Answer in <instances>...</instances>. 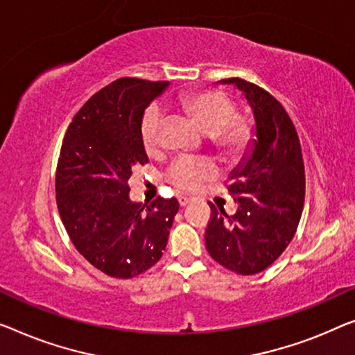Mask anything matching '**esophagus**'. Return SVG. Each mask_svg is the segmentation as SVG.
I'll use <instances>...</instances> for the list:
<instances>
[{"label": "esophagus", "instance_id": "34e87169", "mask_svg": "<svg viewBox=\"0 0 355 355\" xmlns=\"http://www.w3.org/2000/svg\"><path fill=\"white\" fill-rule=\"evenodd\" d=\"M189 202H191V198H188V196H183V194L178 196V204L182 205V207H184V205H188Z\"/></svg>", "mask_w": 355, "mask_h": 355}]
</instances>
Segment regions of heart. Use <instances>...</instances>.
Segmentation results:
<instances>
[{
  "label": "heart",
  "mask_w": 355,
  "mask_h": 355,
  "mask_svg": "<svg viewBox=\"0 0 355 355\" xmlns=\"http://www.w3.org/2000/svg\"><path fill=\"white\" fill-rule=\"evenodd\" d=\"M177 103L207 134L210 145L226 159H234L247 150L253 135L252 124L245 116L236 113V105L226 94L220 91L184 92ZM162 127V110L151 103L140 121L141 145L150 155L159 151ZM216 175L218 167L209 157L180 156L168 166L166 180L183 191H196Z\"/></svg>",
  "instance_id": "b5f03b06"
}]
</instances>
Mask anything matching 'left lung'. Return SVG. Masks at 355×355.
Listing matches in <instances>:
<instances>
[{"label": "left lung", "mask_w": 355, "mask_h": 355, "mask_svg": "<svg viewBox=\"0 0 355 355\" xmlns=\"http://www.w3.org/2000/svg\"><path fill=\"white\" fill-rule=\"evenodd\" d=\"M236 84L253 110L257 139L253 151L234 171L228 184L237 202L234 215L211 209L205 247L216 263L242 276L266 269L282 255L298 228L304 205V162L296 129L279 100L241 78Z\"/></svg>", "instance_id": "1"}]
</instances>
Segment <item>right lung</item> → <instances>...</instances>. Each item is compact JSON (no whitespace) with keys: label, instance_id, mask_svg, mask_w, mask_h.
Returning <instances> with one entry per match:
<instances>
[{"label":"right lung","instance_id":"obj_1","mask_svg":"<svg viewBox=\"0 0 355 355\" xmlns=\"http://www.w3.org/2000/svg\"><path fill=\"white\" fill-rule=\"evenodd\" d=\"M167 81L116 79L94 94L68 125L55 172L62 223L76 250L98 271L132 279L161 260L178 211L175 198L132 202L129 178L148 156L144 111Z\"/></svg>","mask_w":355,"mask_h":355}]
</instances>
